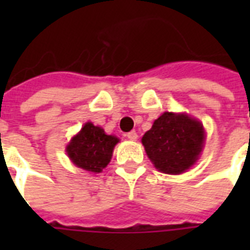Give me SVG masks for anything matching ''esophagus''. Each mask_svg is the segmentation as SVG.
Wrapping results in <instances>:
<instances>
[{
    "mask_svg": "<svg viewBox=\"0 0 250 250\" xmlns=\"http://www.w3.org/2000/svg\"><path fill=\"white\" fill-rule=\"evenodd\" d=\"M125 136L128 137L129 140L135 141V140H136V139H137V133H136V131H131V132L127 133V135H125Z\"/></svg>",
    "mask_w": 250,
    "mask_h": 250,
    "instance_id": "esophagus-1",
    "label": "esophagus"
}]
</instances>
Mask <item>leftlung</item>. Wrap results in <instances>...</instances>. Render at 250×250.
<instances>
[{"instance_id":"left-lung-1","label":"left lung","mask_w":250,"mask_h":250,"mask_svg":"<svg viewBox=\"0 0 250 250\" xmlns=\"http://www.w3.org/2000/svg\"><path fill=\"white\" fill-rule=\"evenodd\" d=\"M157 170L179 175L196 164L205 143V129L188 114L165 111L141 139Z\"/></svg>"}]
</instances>
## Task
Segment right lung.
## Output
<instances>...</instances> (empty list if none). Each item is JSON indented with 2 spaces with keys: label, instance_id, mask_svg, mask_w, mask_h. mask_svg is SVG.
I'll list each match as a JSON object with an SVG mask.
<instances>
[{
  "label": "right lung",
  "instance_id": "obj_1",
  "mask_svg": "<svg viewBox=\"0 0 250 250\" xmlns=\"http://www.w3.org/2000/svg\"><path fill=\"white\" fill-rule=\"evenodd\" d=\"M118 143V137L106 135L101 127L88 122L68 143L66 153L75 166L98 174L109 165Z\"/></svg>",
  "mask_w": 250,
  "mask_h": 250
}]
</instances>
